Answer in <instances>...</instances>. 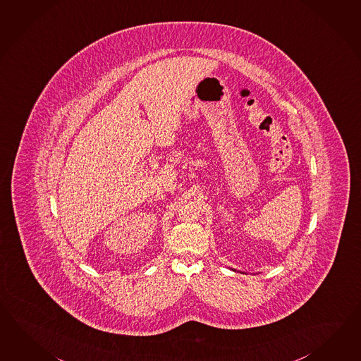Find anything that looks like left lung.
I'll return each instance as SVG.
<instances>
[{"mask_svg": "<svg viewBox=\"0 0 361 361\" xmlns=\"http://www.w3.org/2000/svg\"><path fill=\"white\" fill-rule=\"evenodd\" d=\"M233 270H234V271H235V269H233Z\"/></svg>", "mask_w": 361, "mask_h": 361, "instance_id": "left-lung-1", "label": "left lung"}]
</instances>
